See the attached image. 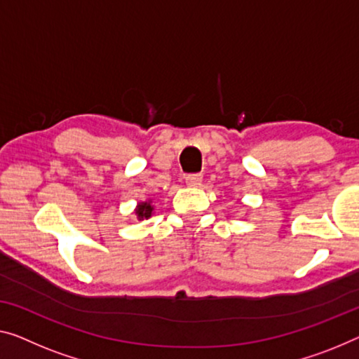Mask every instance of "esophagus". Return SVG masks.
Segmentation results:
<instances>
[{
  "mask_svg": "<svg viewBox=\"0 0 359 359\" xmlns=\"http://www.w3.org/2000/svg\"><path fill=\"white\" fill-rule=\"evenodd\" d=\"M201 180H203L201 174H189L185 177V184L189 187H198L201 185Z\"/></svg>",
  "mask_w": 359,
  "mask_h": 359,
  "instance_id": "34e87169",
  "label": "esophagus"
}]
</instances>
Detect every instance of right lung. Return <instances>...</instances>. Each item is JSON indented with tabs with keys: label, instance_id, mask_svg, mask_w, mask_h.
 <instances>
[{
	"label": "right lung",
	"instance_id": "obj_1",
	"mask_svg": "<svg viewBox=\"0 0 359 359\" xmlns=\"http://www.w3.org/2000/svg\"><path fill=\"white\" fill-rule=\"evenodd\" d=\"M135 212H137L138 219H148L149 216H151V212H153L151 203H140Z\"/></svg>",
	"mask_w": 359,
	"mask_h": 359
}]
</instances>
